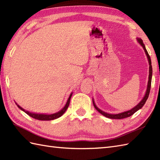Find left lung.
<instances>
[{"mask_svg":"<svg viewBox=\"0 0 160 160\" xmlns=\"http://www.w3.org/2000/svg\"><path fill=\"white\" fill-rule=\"evenodd\" d=\"M138 42L140 44L141 46H142L143 47V49L145 52L146 55L147 56V58L148 60V64H149V75H148V85H147V91H146V93H145V96L143 98V99L141 100V102L138 104H137L136 106L135 107H133L132 108H131V110L127 111H125L123 112V113H118V114H109V113H107L106 112H104L103 111L100 110L99 108H98L97 106L95 104L94 101L93 100V106L94 107L96 108V109L102 115H103L104 116L107 117L108 118H111V119H123V118H128V117H130L132 114H134L135 112L138 111L139 109H140V108L144 106L146 101L147 100L148 96H149V93H150V90H151V79H152V65H151V58L149 56L148 52L146 49V47L144 44L143 43V41H142V40L141 38H137Z\"/></svg>","mask_w":160,"mask_h":160,"instance_id":"obj_1","label":"left lung"}]
</instances>
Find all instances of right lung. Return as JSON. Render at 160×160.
<instances>
[{
	"label": "right lung",
	"instance_id": "1",
	"mask_svg": "<svg viewBox=\"0 0 160 160\" xmlns=\"http://www.w3.org/2000/svg\"><path fill=\"white\" fill-rule=\"evenodd\" d=\"M71 96H72V93H71V95L69 96V98H68V100L67 102V103L65 104V106H64L62 109H61L60 111L57 112L56 113H53V114H50V115H47V114H39V113H31V112H29L28 111H25L24 108H22L21 107H20L18 104H17V106L20 108V110L23 111L24 112H25V113L29 115L30 117H32L34 119H36V120H55V119H57L60 118V116H62V115L64 113V112L66 111V110L67 109L68 107H69V103H70V100H71Z\"/></svg>",
	"mask_w": 160,
	"mask_h": 160
}]
</instances>
